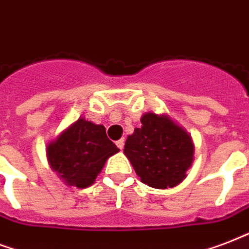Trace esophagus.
<instances>
[{
	"label": "esophagus",
	"mask_w": 249,
	"mask_h": 249,
	"mask_svg": "<svg viewBox=\"0 0 249 249\" xmlns=\"http://www.w3.org/2000/svg\"><path fill=\"white\" fill-rule=\"evenodd\" d=\"M115 144H117V146H118V148H119V149H121V151H122V149H123V146H124V139H119V140H118V142H115Z\"/></svg>",
	"instance_id": "esophagus-1"
}]
</instances>
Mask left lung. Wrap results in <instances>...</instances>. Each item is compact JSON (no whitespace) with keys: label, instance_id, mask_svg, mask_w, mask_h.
I'll list each match as a JSON object with an SVG mask.
<instances>
[{"label":"left lung","instance_id":"left-lung-1","mask_svg":"<svg viewBox=\"0 0 249 249\" xmlns=\"http://www.w3.org/2000/svg\"><path fill=\"white\" fill-rule=\"evenodd\" d=\"M140 122L123 153L144 184L160 190L178 186L194 161L192 139L165 114L145 113Z\"/></svg>","mask_w":249,"mask_h":249}]
</instances>
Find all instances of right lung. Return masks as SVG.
Listing matches in <instances>:
<instances>
[{
	"instance_id": "right-lung-1",
	"label": "right lung",
	"mask_w": 249,
	"mask_h": 249,
	"mask_svg": "<svg viewBox=\"0 0 249 249\" xmlns=\"http://www.w3.org/2000/svg\"><path fill=\"white\" fill-rule=\"evenodd\" d=\"M119 149L107 136L103 124L79 118L49 142L46 155L52 170L67 186H92L110 156Z\"/></svg>"
}]
</instances>
